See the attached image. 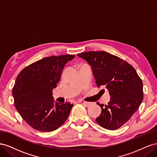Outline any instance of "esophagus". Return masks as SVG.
Here are the masks:
<instances>
[{"label": "esophagus", "mask_w": 157, "mask_h": 157, "mask_svg": "<svg viewBox=\"0 0 157 157\" xmlns=\"http://www.w3.org/2000/svg\"><path fill=\"white\" fill-rule=\"evenodd\" d=\"M79 102L82 103V104H84V105H85L87 106V107L89 106V105H90V104H91V103H90V102H87V101H84V100H80Z\"/></svg>", "instance_id": "34e87169"}]
</instances>
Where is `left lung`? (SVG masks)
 I'll list each match as a JSON object with an SVG mask.
<instances>
[{"instance_id": "left-lung-1", "label": "left lung", "mask_w": 157, "mask_h": 157, "mask_svg": "<svg viewBox=\"0 0 157 157\" xmlns=\"http://www.w3.org/2000/svg\"><path fill=\"white\" fill-rule=\"evenodd\" d=\"M77 56L91 66L97 86H105L111 96L107 105L97 103L101 113L96 122L105 129H118L141 105L144 98L141 79L131 65L106 52L91 51Z\"/></svg>"}]
</instances>
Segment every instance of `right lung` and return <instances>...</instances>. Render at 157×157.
I'll use <instances>...</instances> for the list:
<instances>
[{
	"label": "right lung",
	"mask_w": 157,
	"mask_h": 157,
	"mask_svg": "<svg viewBox=\"0 0 157 157\" xmlns=\"http://www.w3.org/2000/svg\"><path fill=\"white\" fill-rule=\"evenodd\" d=\"M75 55L46 57L21 70L12 95L18 113L33 128L52 132L67 119L73 104H54L52 90L61 78L65 65Z\"/></svg>",
	"instance_id": "1"
}]
</instances>
